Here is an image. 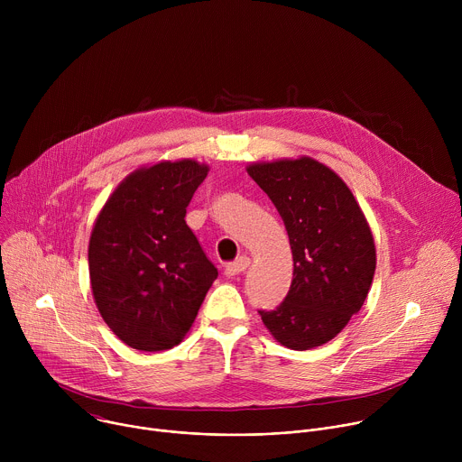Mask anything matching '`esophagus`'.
I'll return each instance as SVG.
<instances>
[{
  "label": "esophagus",
  "mask_w": 462,
  "mask_h": 462,
  "mask_svg": "<svg viewBox=\"0 0 462 462\" xmlns=\"http://www.w3.org/2000/svg\"><path fill=\"white\" fill-rule=\"evenodd\" d=\"M248 267H250V257H248V255H241V257H237L234 263H230V265H226L225 274H226L228 278H237V276L243 274Z\"/></svg>",
  "instance_id": "34e87169"
}]
</instances>
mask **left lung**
Masks as SVG:
<instances>
[{"label":"left lung","mask_w":462,"mask_h":462,"mask_svg":"<svg viewBox=\"0 0 462 462\" xmlns=\"http://www.w3.org/2000/svg\"><path fill=\"white\" fill-rule=\"evenodd\" d=\"M248 175L278 208L294 273L285 301L259 310L285 347L307 351L333 340L371 289L376 250L367 219L347 184L310 159L254 162Z\"/></svg>","instance_id":"left-lung-1"}]
</instances>
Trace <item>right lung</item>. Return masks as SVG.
I'll list each match as a JSON object with an SVG mask.
<instances>
[{"label": "right lung", "mask_w": 462, "mask_h": 462, "mask_svg": "<svg viewBox=\"0 0 462 462\" xmlns=\"http://www.w3.org/2000/svg\"><path fill=\"white\" fill-rule=\"evenodd\" d=\"M208 175L191 159L129 173L109 195L89 239L95 303L111 331L139 351L180 344L217 278L186 225V207Z\"/></svg>", "instance_id": "right-lung-1"}]
</instances>
